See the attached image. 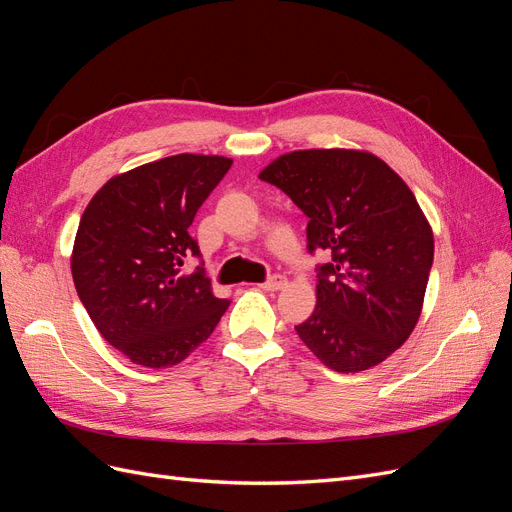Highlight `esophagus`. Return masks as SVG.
<instances>
[{
    "label": "esophagus",
    "mask_w": 512,
    "mask_h": 512,
    "mask_svg": "<svg viewBox=\"0 0 512 512\" xmlns=\"http://www.w3.org/2000/svg\"><path fill=\"white\" fill-rule=\"evenodd\" d=\"M284 286H286V277L284 275H273V277H269L267 282L260 284L262 290H282Z\"/></svg>",
    "instance_id": "esophagus-1"
}]
</instances>
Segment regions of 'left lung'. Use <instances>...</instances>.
Segmentation results:
<instances>
[{"label": "left lung", "instance_id": "1", "mask_svg": "<svg viewBox=\"0 0 512 512\" xmlns=\"http://www.w3.org/2000/svg\"><path fill=\"white\" fill-rule=\"evenodd\" d=\"M307 218L318 271L316 309L297 335L329 369L382 363L414 331L433 262V232L412 190L363 149H299L260 170Z\"/></svg>", "mask_w": 512, "mask_h": 512}]
</instances>
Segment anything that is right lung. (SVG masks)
<instances>
[{
    "label": "right lung",
    "mask_w": 512,
    "mask_h": 512,
    "mask_svg": "<svg viewBox=\"0 0 512 512\" xmlns=\"http://www.w3.org/2000/svg\"><path fill=\"white\" fill-rule=\"evenodd\" d=\"M230 158L179 153L108 179L89 200L70 256L72 280L91 322L136 365L181 363L213 333L228 299L213 294L190 226Z\"/></svg>",
    "instance_id": "right-lung-1"
}]
</instances>
